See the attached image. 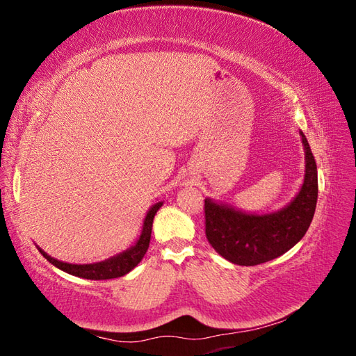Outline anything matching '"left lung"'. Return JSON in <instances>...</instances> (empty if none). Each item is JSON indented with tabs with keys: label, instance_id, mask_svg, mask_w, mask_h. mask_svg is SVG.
I'll return each mask as SVG.
<instances>
[{
	"label": "left lung",
	"instance_id": "1",
	"mask_svg": "<svg viewBox=\"0 0 356 356\" xmlns=\"http://www.w3.org/2000/svg\"><path fill=\"white\" fill-rule=\"evenodd\" d=\"M300 135L306 152V174L298 195L285 208L258 215L204 199V233L225 260L239 266L270 261L306 234L318 200V169L305 134Z\"/></svg>",
	"mask_w": 356,
	"mask_h": 356
}]
</instances>
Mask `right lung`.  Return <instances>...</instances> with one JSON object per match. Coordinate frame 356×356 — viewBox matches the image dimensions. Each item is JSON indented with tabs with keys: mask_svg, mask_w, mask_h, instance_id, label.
Instances as JSON below:
<instances>
[{
	"mask_svg": "<svg viewBox=\"0 0 356 356\" xmlns=\"http://www.w3.org/2000/svg\"><path fill=\"white\" fill-rule=\"evenodd\" d=\"M161 202L153 204L149 211L147 212V217L144 220L143 225V232L139 239L134 246L129 248V250L117 254L115 257L108 258V260L101 261V263H93V264H70V263H63L56 260L50 255H47L44 251L38 248V251L42 254V257L46 258L47 261H50L53 266H56L60 270L67 272L72 276H79L84 279H92V281H104V279H114V277H120L124 276L132 270L134 267L138 266V263L143 260V257L145 255L148 245H149V238H152V229H153V220L156 212L160 209Z\"/></svg>",
	"mask_w": 356,
	"mask_h": 356,
	"instance_id": "add662e5",
	"label": "right lung"
}]
</instances>
